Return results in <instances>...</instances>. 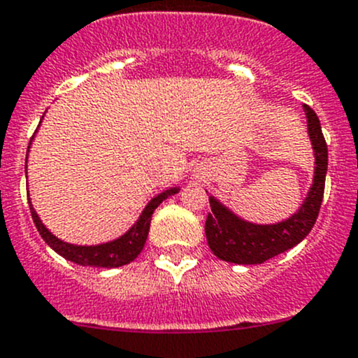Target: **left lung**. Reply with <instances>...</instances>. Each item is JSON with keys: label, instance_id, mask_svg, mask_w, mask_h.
Listing matches in <instances>:
<instances>
[{"label": "left lung", "instance_id": "obj_1", "mask_svg": "<svg viewBox=\"0 0 358 358\" xmlns=\"http://www.w3.org/2000/svg\"><path fill=\"white\" fill-rule=\"evenodd\" d=\"M308 138L315 156L314 180L306 201L288 220L274 224H255L236 216L227 206L210 195V213L206 220V236L216 257L233 264H262L268 259L289 250L310 233L321 209L328 173V145L321 122L314 110L303 104Z\"/></svg>", "mask_w": 358, "mask_h": 358}]
</instances>
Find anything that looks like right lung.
Masks as SVG:
<instances>
[{
  "label": "right lung",
  "mask_w": 358,
  "mask_h": 358,
  "mask_svg": "<svg viewBox=\"0 0 358 358\" xmlns=\"http://www.w3.org/2000/svg\"><path fill=\"white\" fill-rule=\"evenodd\" d=\"M43 120V118H41ZM34 138V137H32ZM32 138H30V144H32ZM29 144V149H30ZM27 149V156H29ZM180 187H173L161 194H157L156 197L150 199L149 204L145 206L142 214L138 216V220L135 221L134 227L129 231L123 233L122 236H118L116 240L111 242L99 243V245H73V243L63 242L58 236H55L43 224L41 217L37 216L36 209H34L32 202L29 201L30 214H32V220L36 223L37 231L43 236L44 242L50 245L56 254H59L62 257H65L66 261L75 262L78 266H94V268H120V266H125L129 262L134 261L138 254L142 252V248L145 245V240L149 235V227H150V217L152 213L156 210L157 206L164 201V199L171 197V195L178 194ZM29 197V194H27Z\"/></svg>",
  "instance_id": "right-lung-1"
}]
</instances>
